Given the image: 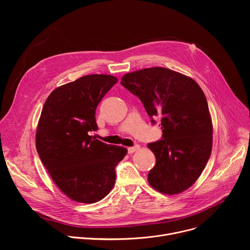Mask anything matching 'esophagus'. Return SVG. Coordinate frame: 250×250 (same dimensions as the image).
Listing matches in <instances>:
<instances>
[{
    "label": "esophagus",
    "instance_id": "34e87169",
    "mask_svg": "<svg viewBox=\"0 0 250 250\" xmlns=\"http://www.w3.org/2000/svg\"><path fill=\"white\" fill-rule=\"evenodd\" d=\"M137 149H139V146H138V145H135V146H133L128 147V148H127V152H128V153H133V152L136 151Z\"/></svg>",
    "mask_w": 250,
    "mask_h": 250
}]
</instances>
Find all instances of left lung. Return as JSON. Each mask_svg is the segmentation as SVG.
<instances>
[{
	"mask_svg": "<svg viewBox=\"0 0 250 250\" xmlns=\"http://www.w3.org/2000/svg\"><path fill=\"white\" fill-rule=\"evenodd\" d=\"M121 84L144 104L152 125L160 119L162 138L148 144L156 163L147 180L174 195L191 187L211 152L212 125L206 96L192 78L163 67L127 73Z\"/></svg>",
	"mask_w": 250,
	"mask_h": 250,
	"instance_id": "8db88e82",
	"label": "left lung"
}]
</instances>
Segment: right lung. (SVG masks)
<instances>
[{"label": "right lung", "mask_w": 250, "mask_h": 250, "mask_svg": "<svg viewBox=\"0 0 250 250\" xmlns=\"http://www.w3.org/2000/svg\"><path fill=\"white\" fill-rule=\"evenodd\" d=\"M118 79L83 76L48 96L37 130V150L58 188L71 200L93 204L108 195L116 182V166L126 154L92 135L96 109Z\"/></svg>", "instance_id": "add662e5"}]
</instances>
